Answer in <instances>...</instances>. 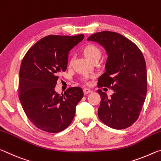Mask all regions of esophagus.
Instances as JSON below:
<instances>
[{
    "label": "esophagus",
    "instance_id": "esophagus-1",
    "mask_svg": "<svg viewBox=\"0 0 161 161\" xmlns=\"http://www.w3.org/2000/svg\"><path fill=\"white\" fill-rule=\"evenodd\" d=\"M83 92H84V94H85V95L88 94H89V93H91V92H92V91L91 90V89H87V88H84V89H83Z\"/></svg>",
    "mask_w": 161,
    "mask_h": 161
}]
</instances>
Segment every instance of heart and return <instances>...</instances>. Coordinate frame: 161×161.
<instances>
[{
    "label": "heart",
    "mask_w": 161,
    "mask_h": 161,
    "mask_svg": "<svg viewBox=\"0 0 161 161\" xmlns=\"http://www.w3.org/2000/svg\"><path fill=\"white\" fill-rule=\"evenodd\" d=\"M84 53L86 56V58L90 59L91 61L93 60L94 59L99 58L102 55V53L101 50L98 48L97 46L94 45H86L84 49ZM84 81L86 82V80H84Z\"/></svg>",
    "instance_id": "b5f03b06"
}]
</instances>
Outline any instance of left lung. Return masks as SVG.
<instances>
[{"label": "left lung", "mask_w": 161, "mask_h": 161, "mask_svg": "<svg viewBox=\"0 0 161 161\" xmlns=\"http://www.w3.org/2000/svg\"><path fill=\"white\" fill-rule=\"evenodd\" d=\"M93 41L104 48L107 54L105 72L99 78L98 87H111V97L101 89L98 116L103 124L112 129H123L138 119L147 92L145 59L134 43L126 37L110 31L91 35Z\"/></svg>", "instance_id": "obj_1"}]
</instances>
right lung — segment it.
I'll list each match as a JSON object with an SVG mask.
<instances>
[{
	"instance_id": "1",
	"label": "right lung",
	"mask_w": 161,
	"mask_h": 161,
	"mask_svg": "<svg viewBox=\"0 0 161 161\" xmlns=\"http://www.w3.org/2000/svg\"><path fill=\"white\" fill-rule=\"evenodd\" d=\"M84 37L48 35L35 43L23 59L19 99L28 118L38 129L58 133L74 119L83 90L71 87L60 94L54 88L58 74L67 69L69 51Z\"/></svg>"
}]
</instances>
